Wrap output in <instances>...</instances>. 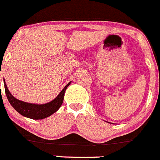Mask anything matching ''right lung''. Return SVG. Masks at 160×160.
Listing matches in <instances>:
<instances>
[{"instance_id": "obj_1", "label": "right lung", "mask_w": 160, "mask_h": 160, "mask_svg": "<svg viewBox=\"0 0 160 160\" xmlns=\"http://www.w3.org/2000/svg\"><path fill=\"white\" fill-rule=\"evenodd\" d=\"M4 83L5 93L11 106L22 115L28 118L38 120V119H43L49 117L60 108V106L62 104V101H63L64 93H65L67 87L70 84L71 82H70L62 90V91L59 93V94L53 101L44 104H29V103L24 102V101L16 99L15 98H14L11 95L10 91L8 89L5 81Z\"/></svg>"}]
</instances>
